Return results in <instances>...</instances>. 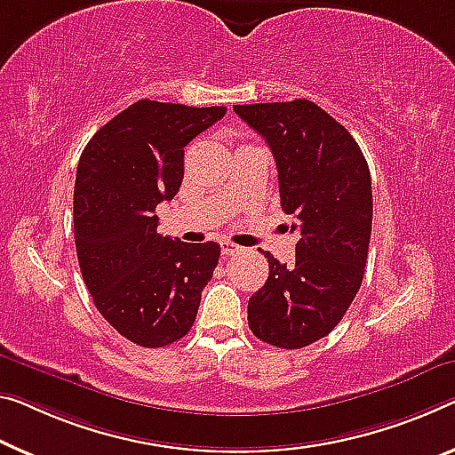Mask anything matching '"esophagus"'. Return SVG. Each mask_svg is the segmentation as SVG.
Masks as SVG:
<instances>
[{"mask_svg": "<svg viewBox=\"0 0 455 455\" xmlns=\"http://www.w3.org/2000/svg\"><path fill=\"white\" fill-rule=\"evenodd\" d=\"M240 251H242V248L235 246V243L228 242V240L221 242V254L223 256H235V254H240Z\"/></svg>", "mask_w": 455, "mask_h": 455, "instance_id": "1", "label": "esophagus"}]
</instances>
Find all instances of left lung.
I'll return each instance as SVG.
<instances>
[{"label":"left lung","mask_w":455,"mask_h":455,"mask_svg":"<svg viewBox=\"0 0 455 455\" xmlns=\"http://www.w3.org/2000/svg\"><path fill=\"white\" fill-rule=\"evenodd\" d=\"M270 146L278 191L299 234L295 264L270 251L268 278L248 300L258 339L299 349L325 338L360 291L372 232V185L352 134L309 100L234 106Z\"/></svg>","instance_id":"left-lung-1"}]
</instances>
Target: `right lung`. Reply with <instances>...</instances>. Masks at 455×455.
Wrapping results in <instances>:
<instances>
[{"mask_svg":"<svg viewBox=\"0 0 455 455\" xmlns=\"http://www.w3.org/2000/svg\"><path fill=\"white\" fill-rule=\"evenodd\" d=\"M142 100L83 150L75 180V246L97 311L125 339L164 347L193 327L220 260L215 242L156 234V205L183 183L185 146L226 116Z\"/></svg>","mask_w":455,"mask_h":455,"instance_id":"right-lung-1","label":"right lung"}]
</instances>
